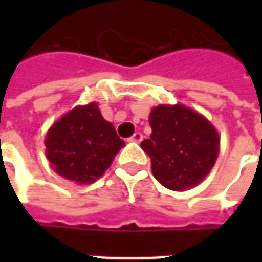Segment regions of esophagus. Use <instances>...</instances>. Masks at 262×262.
Returning a JSON list of instances; mask_svg holds the SVG:
<instances>
[{"instance_id":"1","label":"esophagus","mask_w":262,"mask_h":262,"mask_svg":"<svg viewBox=\"0 0 262 262\" xmlns=\"http://www.w3.org/2000/svg\"><path fill=\"white\" fill-rule=\"evenodd\" d=\"M141 140H143V134L141 133H136L134 136L129 138V141H133V143H140Z\"/></svg>"}]
</instances>
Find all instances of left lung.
<instances>
[{
    "mask_svg": "<svg viewBox=\"0 0 262 262\" xmlns=\"http://www.w3.org/2000/svg\"><path fill=\"white\" fill-rule=\"evenodd\" d=\"M151 134L141 148L151 159V172L167 189L196 186L213 169L220 137L206 116L184 105H159L151 109Z\"/></svg>",
    "mask_w": 262,
    "mask_h": 262,
    "instance_id": "1",
    "label": "left lung"
}]
</instances>
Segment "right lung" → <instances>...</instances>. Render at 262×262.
<instances>
[{
    "mask_svg": "<svg viewBox=\"0 0 262 262\" xmlns=\"http://www.w3.org/2000/svg\"><path fill=\"white\" fill-rule=\"evenodd\" d=\"M125 143L100 114L96 102L76 106L48 129L46 157L51 167L76 184L102 178Z\"/></svg>",
    "mask_w": 262,
    "mask_h": 262,
    "instance_id": "add662e5",
    "label": "right lung"
}]
</instances>
